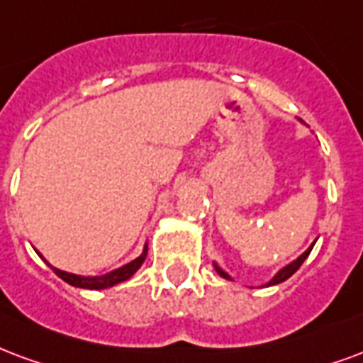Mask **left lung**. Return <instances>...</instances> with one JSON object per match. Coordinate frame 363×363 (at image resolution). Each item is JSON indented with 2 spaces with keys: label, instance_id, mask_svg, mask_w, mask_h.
Masks as SVG:
<instances>
[{
  "label": "left lung",
  "instance_id": "1",
  "mask_svg": "<svg viewBox=\"0 0 363 363\" xmlns=\"http://www.w3.org/2000/svg\"><path fill=\"white\" fill-rule=\"evenodd\" d=\"M313 244H315V242H313ZM313 244H311L310 248L306 250V252H304V254H302V256H298L296 259H294V262H291V264H289V265H284L283 269H279L277 273H275V277L271 279L269 283L265 284V286H271V284L283 283V281H286V279H289V277H292V275H294V273H296V271H298V267H300V265L304 264L306 257L310 256V252H311V248H313ZM213 267H216V271H217V273H219V275H221L223 279H229V281H233V279H230L229 273H225V271H223L221 267H219V265L213 264Z\"/></svg>",
  "mask_w": 363,
  "mask_h": 363
}]
</instances>
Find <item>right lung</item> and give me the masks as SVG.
<instances>
[{
	"mask_svg": "<svg viewBox=\"0 0 363 363\" xmlns=\"http://www.w3.org/2000/svg\"><path fill=\"white\" fill-rule=\"evenodd\" d=\"M146 254H147V244L144 246V250H142V254L136 259H133L130 264L123 265V267H119V269L115 271H109V273H106V275H99V277H84V275H74V273H67V271H61L57 269V267H52L53 273L57 275V277H61L65 283L72 284V286H79V289H90V291H101V289H109V286H115V284L123 283V281H127V279H130L136 273V271L140 269V265L144 264V259H146ZM40 256V254H38ZM42 257V256H40Z\"/></svg>",
	"mask_w": 363,
	"mask_h": 363,
	"instance_id": "add662e5",
	"label": "right lung"
}]
</instances>
